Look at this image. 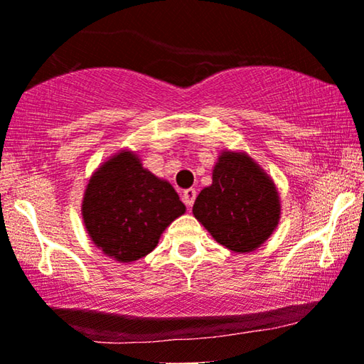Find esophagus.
<instances>
[{"mask_svg":"<svg viewBox=\"0 0 364 364\" xmlns=\"http://www.w3.org/2000/svg\"><path fill=\"white\" fill-rule=\"evenodd\" d=\"M195 200H196V190H195V188H188V190L183 191V201H185V205L188 208L193 206Z\"/></svg>","mask_w":364,"mask_h":364,"instance_id":"esophagus-1","label":"esophagus"}]
</instances>
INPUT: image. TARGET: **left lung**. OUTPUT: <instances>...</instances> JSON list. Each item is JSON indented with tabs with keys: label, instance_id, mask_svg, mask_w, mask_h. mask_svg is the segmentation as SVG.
<instances>
[{
	"label": "left lung",
	"instance_id": "1",
	"mask_svg": "<svg viewBox=\"0 0 364 364\" xmlns=\"http://www.w3.org/2000/svg\"><path fill=\"white\" fill-rule=\"evenodd\" d=\"M193 215L218 243L246 253L263 245L278 226V193L250 156L225 151L213 169L211 186L198 195Z\"/></svg>",
	"mask_w": 364,
	"mask_h": 364
}]
</instances>
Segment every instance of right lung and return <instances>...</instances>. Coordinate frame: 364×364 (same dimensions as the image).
I'll use <instances>...</instances> for the list:
<instances>
[{
    "label": "right lung",
    "instance_id": "obj_1",
    "mask_svg": "<svg viewBox=\"0 0 364 364\" xmlns=\"http://www.w3.org/2000/svg\"><path fill=\"white\" fill-rule=\"evenodd\" d=\"M185 210L168 181L144 169L136 154L123 151L91 176L81 211L93 243L116 261L129 263L151 253L161 232Z\"/></svg>",
    "mask_w": 364,
    "mask_h": 364
}]
</instances>
